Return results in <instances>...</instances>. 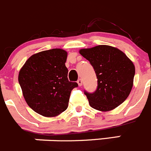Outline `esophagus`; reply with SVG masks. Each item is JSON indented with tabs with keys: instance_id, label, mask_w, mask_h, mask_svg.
Returning a JSON list of instances; mask_svg holds the SVG:
<instances>
[{
	"instance_id": "esophagus-1",
	"label": "esophagus",
	"mask_w": 151,
	"mask_h": 151,
	"mask_svg": "<svg viewBox=\"0 0 151 151\" xmlns=\"http://www.w3.org/2000/svg\"><path fill=\"white\" fill-rule=\"evenodd\" d=\"M77 83H78V86H81V85H82V80H81V78H79V79L77 81Z\"/></svg>"
}]
</instances>
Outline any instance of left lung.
I'll list each match as a JSON object with an SVG mask.
<instances>
[{"label": "left lung", "instance_id": "8db88e82", "mask_svg": "<svg viewBox=\"0 0 151 151\" xmlns=\"http://www.w3.org/2000/svg\"><path fill=\"white\" fill-rule=\"evenodd\" d=\"M79 53L89 60L98 79L94 92L85 91L90 106L108 111L124 103L130 93L135 76V66L129 58L118 48L106 45L83 48Z\"/></svg>", "mask_w": 151, "mask_h": 151}]
</instances>
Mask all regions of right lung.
<instances>
[{
    "instance_id": "right-lung-1",
    "label": "right lung",
    "mask_w": 151,
    "mask_h": 151,
    "mask_svg": "<svg viewBox=\"0 0 151 151\" xmlns=\"http://www.w3.org/2000/svg\"><path fill=\"white\" fill-rule=\"evenodd\" d=\"M67 52L60 48L42 51L30 56L19 73V82L26 103L44 117L64 111L76 82L68 80L65 66Z\"/></svg>"
}]
</instances>
